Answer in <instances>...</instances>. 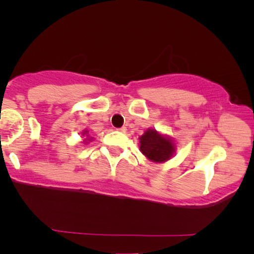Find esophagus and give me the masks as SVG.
I'll return each mask as SVG.
<instances>
[{
    "label": "esophagus",
    "mask_w": 254,
    "mask_h": 254,
    "mask_svg": "<svg viewBox=\"0 0 254 254\" xmlns=\"http://www.w3.org/2000/svg\"><path fill=\"white\" fill-rule=\"evenodd\" d=\"M118 130L119 131H121V133H126V130H127V128L125 127V126H123V127H120V128H118Z\"/></svg>",
    "instance_id": "obj_1"
}]
</instances>
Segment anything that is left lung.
<instances>
[{
    "label": "left lung",
    "mask_w": 254,
    "mask_h": 254,
    "mask_svg": "<svg viewBox=\"0 0 254 254\" xmlns=\"http://www.w3.org/2000/svg\"><path fill=\"white\" fill-rule=\"evenodd\" d=\"M140 150L145 157L156 163H162L171 158L175 145L170 138L158 134L155 129H149L140 137Z\"/></svg>",
    "instance_id": "8db88e82"
}]
</instances>
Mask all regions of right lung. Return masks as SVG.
I'll list each match as a JSON object with an SVG mask.
<instances>
[{
    "instance_id": "obj_1",
    "label": "right lung",
    "mask_w": 254,
    "mask_h": 254,
    "mask_svg": "<svg viewBox=\"0 0 254 254\" xmlns=\"http://www.w3.org/2000/svg\"><path fill=\"white\" fill-rule=\"evenodd\" d=\"M86 133H88V131H86V130H84V131H83V135H85ZM89 141V140H88Z\"/></svg>"
}]
</instances>
